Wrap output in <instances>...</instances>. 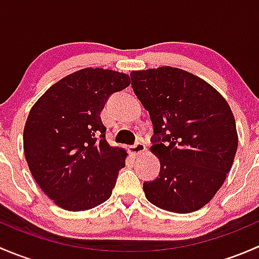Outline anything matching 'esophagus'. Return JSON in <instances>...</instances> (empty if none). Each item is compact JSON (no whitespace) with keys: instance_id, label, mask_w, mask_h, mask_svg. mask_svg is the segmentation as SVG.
<instances>
[{"instance_id":"1","label":"esophagus","mask_w":259,"mask_h":259,"mask_svg":"<svg viewBox=\"0 0 259 259\" xmlns=\"http://www.w3.org/2000/svg\"><path fill=\"white\" fill-rule=\"evenodd\" d=\"M145 149H146L145 144H144V143H143V142H140V140H138V142L135 143L134 145L129 146V151H130V153H132L134 156H135V155H140V154H142V153H144Z\"/></svg>"}]
</instances>
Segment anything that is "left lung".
I'll return each instance as SVG.
<instances>
[{"label": "left lung", "mask_w": 259, "mask_h": 259, "mask_svg": "<svg viewBox=\"0 0 259 259\" xmlns=\"http://www.w3.org/2000/svg\"><path fill=\"white\" fill-rule=\"evenodd\" d=\"M132 86L154 127L159 177L143 184L151 204L174 213L204 207L226 180L238 137L228 103L208 82L177 67L133 71Z\"/></svg>", "instance_id": "1"}]
</instances>
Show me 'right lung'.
I'll use <instances>...</instances> for the list:
<instances>
[{
    "instance_id": "right-lung-1",
    "label": "right lung",
    "mask_w": 259,
    "mask_h": 259,
    "mask_svg": "<svg viewBox=\"0 0 259 259\" xmlns=\"http://www.w3.org/2000/svg\"><path fill=\"white\" fill-rule=\"evenodd\" d=\"M129 85L127 75L88 67L54 83L31 109L23 130L26 161L59 207L88 210L110 198L126 153L106 143L100 113Z\"/></svg>"
}]
</instances>
